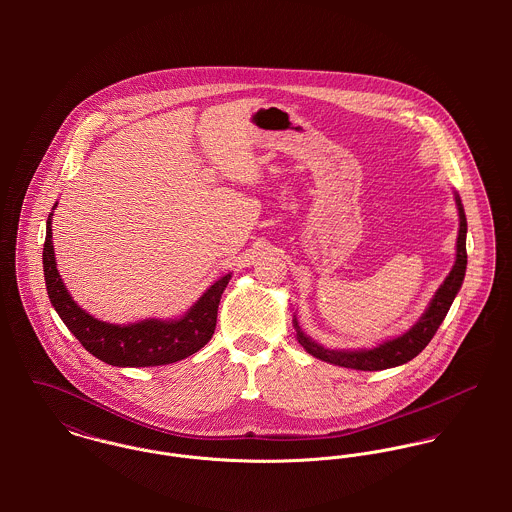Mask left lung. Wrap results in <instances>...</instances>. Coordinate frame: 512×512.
<instances>
[{
	"label": "left lung",
	"instance_id": "1",
	"mask_svg": "<svg viewBox=\"0 0 512 512\" xmlns=\"http://www.w3.org/2000/svg\"><path fill=\"white\" fill-rule=\"evenodd\" d=\"M455 195V205L459 213V230H457V244H455V262L443 284L439 286L438 292L430 299L426 311L422 317L402 335L386 339L374 347L368 349H329L323 347L321 343L313 341L309 335H305L297 323V317L293 315V329H295V339L297 343L315 359L325 361L329 365L345 366V368H355V370H384L392 366L404 365L418 357L426 345L432 341L436 331L445 319L455 295L463 286L465 270H467V219L465 211L461 205V199L457 193Z\"/></svg>",
	"mask_w": 512,
	"mask_h": 512
}]
</instances>
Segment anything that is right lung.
Segmentation results:
<instances>
[{
	"instance_id": "add662e5",
	"label": "right lung",
	"mask_w": 512,
	"mask_h": 512,
	"mask_svg": "<svg viewBox=\"0 0 512 512\" xmlns=\"http://www.w3.org/2000/svg\"><path fill=\"white\" fill-rule=\"evenodd\" d=\"M57 209V203L53 211ZM53 213L47 219V236L43 248V272L49 299L80 341V345L112 366H161L177 363L201 351L217 327L220 297L232 274L222 276L211 288L175 319H144L136 323H108L82 309L67 290L55 260L53 248Z\"/></svg>"
}]
</instances>
